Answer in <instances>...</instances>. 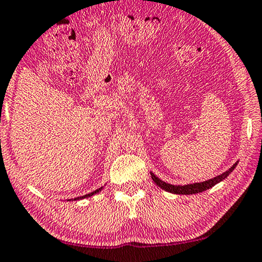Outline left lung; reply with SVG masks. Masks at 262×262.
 Segmentation results:
<instances>
[{
	"label": "left lung",
	"instance_id": "left-lung-1",
	"mask_svg": "<svg viewBox=\"0 0 262 262\" xmlns=\"http://www.w3.org/2000/svg\"><path fill=\"white\" fill-rule=\"evenodd\" d=\"M236 166H237V162L231 166V167L227 169L226 172H224V173H222V174L214 177V178L209 179V181L201 182V183H193V184H186V185H172V184H168V183H166V182H162L160 178H158V177L154 174V173L150 172V176H151V179L154 181L155 184L160 186L161 189H164L165 191L177 193V195H192V193H199V192L205 191V190H208L212 188V186L224 181V179L227 178V176H229L230 173L236 168Z\"/></svg>",
	"mask_w": 262,
	"mask_h": 262
}]
</instances>
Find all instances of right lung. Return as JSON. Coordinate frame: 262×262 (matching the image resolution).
I'll return each instance as SVG.
<instances>
[{
  "mask_svg": "<svg viewBox=\"0 0 262 262\" xmlns=\"http://www.w3.org/2000/svg\"><path fill=\"white\" fill-rule=\"evenodd\" d=\"M102 188H103V186H102ZM102 188H100V189H97V190H95V191H93V192H90V193H86V195H84V196H80V198H76L74 200H81V199H86V198H90V196H93V195H95V193H97V192H100L101 190H102ZM67 201H71V200H67Z\"/></svg>",
  "mask_w": 262,
  "mask_h": 262,
  "instance_id": "obj_1",
  "label": "right lung"
}]
</instances>
